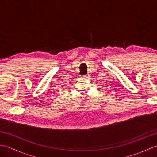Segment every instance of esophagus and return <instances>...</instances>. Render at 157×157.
<instances>
[{"label":"esophagus","mask_w":157,"mask_h":157,"mask_svg":"<svg viewBox=\"0 0 157 157\" xmlns=\"http://www.w3.org/2000/svg\"><path fill=\"white\" fill-rule=\"evenodd\" d=\"M88 75H82L81 78H82V79H87L88 78Z\"/></svg>","instance_id":"esophagus-1"}]
</instances>
